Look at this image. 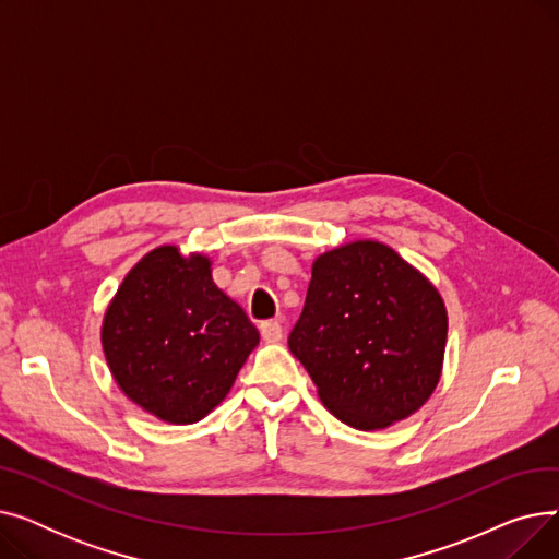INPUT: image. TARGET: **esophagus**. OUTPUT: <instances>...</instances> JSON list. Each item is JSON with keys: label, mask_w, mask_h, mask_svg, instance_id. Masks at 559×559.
I'll list each match as a JSON object with an SVG mask.
<instances>
[{"label": "esophagus", "mask_w": 559, "mask_h": 559, "mask_svg": "<svg viewBox=\"0 0 559 559\" xmlns=\"http://www.w3.org/2000/svg\"><path fill=\"white\" fill-rule=\"evenodd\" d=\"M260 335L264 342H278L283 337V326L278 319H267L260 324Z\"/></svg>", "instance_id": "34e87169"}]
</instances>
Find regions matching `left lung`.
Listing matches in <instances>:
<instances>
[{"label": "left lung", "mask_w": 559, "mask_h": 559, "mask_svg": "<svg viewBox=\"0 0 559 559\" xmlns=\"http://www.w3.org/2000/svg\"><path fill=\"white\" fill-rule=\"evenodd\" d=\"M447 326L437 289L394 249L367 240L314 260L287 346L340 421L378 430L432 394Z\"/></svg>", "instance_id": "8db88e82"}]
</instances>
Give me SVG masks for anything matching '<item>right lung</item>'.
Here are the masks:
<instances>
[{
	"label": "right lung",
	"instance_id": "right-lung-1",
	"mask_svg": "<svg viewBox=\"0 0 559 559\" xmlns=\"http://www.w3.org/2000/svg\"><path fill=\"white\" fill-rule=\"evenodd\" d=\"M258 329L211 278V260L146 253L108 306L102 344L122 392L169 424H194L228 394Z\"/></svg>",
	"mask_w": 559,
	"mask_h": 559
}]
</instances>
